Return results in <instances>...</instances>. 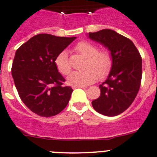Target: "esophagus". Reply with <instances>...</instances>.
<instances>
[{
    "label": "esophagus",
    "mask_w": 157,
    "mask_h": 157,
    "mask_svg": "<svg viewBox=\"0 0 157 157\" xmlns=\"http://www.w3.org/2000/svg\"><path fill=\"white\" fill-rule=\"evenodd\" d=\"M72 88L73 89H76V88H86L84 86H76V85H74V86H72Z\"/></svg>",
    "instance_id": "1"
}]
</instances>
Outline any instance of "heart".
<instances>
[{
  "instance_id": "1",
  "label": "heart",
  "mask_w": 157,
  "mask_h": 157,
  "mask_svg": "<svg viewBox=\"0 0 157 157\" xmlns=\"http://www.w3.org/2000/svg\"><path fill=\"white\" fill-rule=\"evenodd\" d=\"M76 51L86 57L83 71H74L67 77L70 84L86 86L97 81L98 77L103 78L109 74L112 59L107 51H97V46L88 41H80L74 47ZM55 64L60 74L67 75L71 70L67 53L62 51L55 59Z\"/></svg>"
}]
</instances>
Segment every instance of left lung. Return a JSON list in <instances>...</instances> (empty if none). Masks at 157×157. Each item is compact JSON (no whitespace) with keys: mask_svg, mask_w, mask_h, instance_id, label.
<instances>
[{"mask_svg":"<svg viewBox=\"0 0 157 157\" xmlns=\"http://www.w3.org/2000/svg\"><path fill=\"white\" fill-rule=\"evenodd\" d=\"M90 39L110 51L112 66L106 80L99 86L100 96L92 101L97 112L115 117L126 110L136 98L142 78V58L134 44L109 29L89 33Z\"/></svg>","mask_w":157,"mask_h":157,"instance_id":"8db88e82","label":"left lung"}]
</instances>
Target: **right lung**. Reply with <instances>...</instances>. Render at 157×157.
Returning <instances> with one entry per match:
<instances>
[{
	"mask_svg": "<svg viewBox=\"0 0 157 157\" xmlns=\"http://www.w3.org/2000/svg\"><path fill=\"white\" fill-rule=\"evenodd\" d=\"M75 39L40 33L15 53L11 74L17 90L27 107L40 117L57 115L68 104L73 89L63 85L55 59Z\"/></svg>",
	"mask_w": 157,
	"mask_h": 157,
	"instance_id": "1",
	"label": "right lung"
}]
</instances>
